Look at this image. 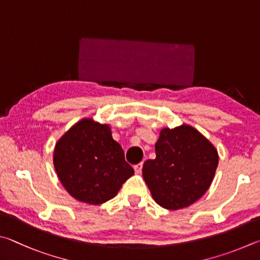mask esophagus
Returning <instances> with one entry per match:
<instances>
[{"label": "esophagus", "mask_w": 260, "mask_h": 260, "mask_svg": "<svg viewBox=\"0 0 260 260\" xmlns=\"http://www.w3.org/2000/svg\"><path fill=\"white\" fill-rule=\"evenodd\" d=\"M134 169L136 171V174H140V172H142V169H143V162L139 163V165H137V166H135Z\"/></svg>", "instance_id": "esophagus-1"}]
</instances>
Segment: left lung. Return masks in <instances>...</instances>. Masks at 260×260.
<instances>
[{
    "instance_id": "1",
    "label": "left lung",
    "mask_w": 260,
    "mask_h": 260,
    "mask_svg": "<svg viewBox=\"0 0 260 260\" xmlns=\"http://www.w3.org/2000/svg\"><path fill=\"white\" fill-rule=\"evenodd\" d=\"M155 154L144 163L143 177L154 201L168 210L187 208L201 199L219 161L210 140L189 124L163 127Z\"/></svg>"
}]
</instances>
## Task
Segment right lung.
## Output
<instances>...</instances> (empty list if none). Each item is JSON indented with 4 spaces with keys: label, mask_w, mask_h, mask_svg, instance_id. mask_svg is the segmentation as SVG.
<instances>
[{
    "label": "right lung",
    "mask_w": 260,
    "mask_h": 260,
    "mask_svg": "<svg viewBox=\"0 0 260 260\" xmlns=\"http://www.w3.org/2000/svg\"><path fill=\"white\" fill-rule=\"evenodd\" d=\"M53 166L63 188L77 201L91 206L116 197L135 174L121 145L112 137L111 125L92 117L77 121L58 139Z\"/></svg>",
    "instance_id": "right-lung-1"
}]
</instances>
